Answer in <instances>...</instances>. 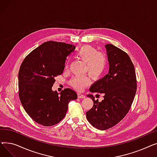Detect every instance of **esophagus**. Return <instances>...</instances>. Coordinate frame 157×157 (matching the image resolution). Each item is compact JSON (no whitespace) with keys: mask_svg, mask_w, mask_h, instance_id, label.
Returning a JSON list of instances; mask_svg holds the SVG:
<instances>
[{"mask_svg":"<svg viewBox=\"0 0 157 157\" xmlns=\"http://www.w3.org/2000/svg\"><path fill=\"white\" fill-rule=\"evenodd\" d=\"M78 98H85L86 97V95H84V94H82L81 93H78Z\"/></svg>","mask_w":157,"mask_h":157,"instance_id":"obj_1","label":"esophagus"}]
</instances>
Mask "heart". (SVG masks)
Returning a JSON list of instances; mask_svg holds the SVG:
<instances>
[{
	"label": "heart",
	"mask_w": 157,
	"mask_h": 157,
	"mask_svg": "<svg viewBox=\"0 0 157 157\" xmlns=\"http://www.w3.org/2000/svg\"><path fill=\"white\" fill-rule=\"evenodd\" d=\"M78 59L86 63L85 71L88 72L93 78H98L105 71L108 67V60L107 56L98 52L97 49L90 45L81 46L76 52ZM68 63L65 68L68 67ZM90 83V78L88 76H74L70 81V84L74 88L81 91Z\"/></svg>",
	"instance_id": "b5f03b06"
}]
</instances>
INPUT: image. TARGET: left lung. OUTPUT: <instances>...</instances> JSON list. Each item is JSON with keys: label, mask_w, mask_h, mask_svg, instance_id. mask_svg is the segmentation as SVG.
<instances>
[{"label": "left lung", "mask_w": 157, "mask_h": 157, "mask_svg": "<svg viewBox=\"0 0 157 157\" xmlns=\"http://www.w3.org/2000/svg\"><path fill=\"white\" fill-rule=\"evenodd\" d=\"M109 71L90 88L91 92L104 94V100L94 101L93 108L86 113L89 123L101 130L116 125L130 110L137 90L134 66L128 54L111 44L105 45Z\"/></svg>", "instance_id": "left-lung-1"}]
</instances>
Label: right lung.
<instances>
[{
  "label": "right lung",
  "mask_w": 157,
  "mask_h": 157,
  "mask_svg": "<svg viewBox=\"0 0 157 157\" xmlns=\"http://www.w3.org/2000/svg\"><path fill=\"white\" fill-rule=\"evenodd\" d=\"M75 46L49 40L31 52L22 62L18 72V94L29 117L43 126H53L65 116L69 102L78 95L70 88L60 95L53 92L55 77L61 75L67 56Z\"/></svg>",
  "instance_id": "add662e5"
}]
</instances>
